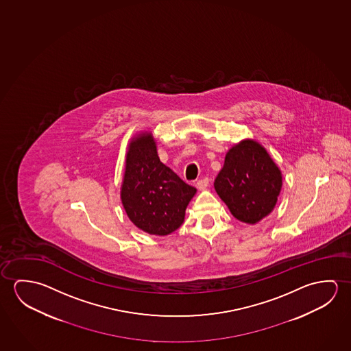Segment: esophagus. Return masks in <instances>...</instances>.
<instances>
[{
	"mask_svg": "<svg viewBox=\"0 0 351 351\" xmlns=\"http://www.w3.org/2000/svg\"><path fill=\"white\" fill-rule=\"evenodd\" d=\"M207 185H208V178L200 179V180H197V183H196V186L200 190L206 189Z\"/></svg>",
	"mask_w": 351,
	"mask_h": 351,
	"instance_id": "34e87169",
	"label": "esophagus"
}]
</instances>
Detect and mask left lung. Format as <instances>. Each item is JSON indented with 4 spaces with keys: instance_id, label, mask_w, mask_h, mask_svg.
<instances>
[{
    "instance_id": "obj_1",
    "label": "left lung",
    "mask_w": 351,
    "mask_h": 351,
    "mask_svg": "<svg viewBox=\"0 0 351 351\" xmlns=\"http://www.w3.org/2000/svg\"><path fill=\"white\" fill-rule=\"evenodd\" d=\"M215 189L234 217L255 224L276 206L282 173L262 145L243 140L227 152Z\"/></svg>"
}]
</instances>
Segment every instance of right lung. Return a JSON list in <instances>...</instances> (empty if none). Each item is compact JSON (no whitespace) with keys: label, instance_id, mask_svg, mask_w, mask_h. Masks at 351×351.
Instances as JSON below:
<instances>
[{"label":"right lung","instance_id":"1","mask_svg":"<svg viewBox=\"0 0 351 351\" xmlns=\"http://www.w3.org/2000/svg\"><path fill=\"white\" fill-rule=\"evenodd\" d=\"M196 189L160 161L151 133L129 144L121 199L129 219L146 233L167 235L182 226Z\"/></svg>","mask_w":351,"mask_h":351}]
</instances>
